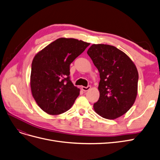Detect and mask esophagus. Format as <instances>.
Returning <instances> with one entry per match:
<instances>
[{"label":"esophagus","instance_id":"obj_1","mask_svg":"<svg viewBox=\"0 0 160 160\" xmlns=\"http://www.w3.org/2000/svg\"><path fill=\"white\" fill-rule=\"evenodd\" d=\"M90 88H91V86H88V87H81V89L83 91H85V92H87V91H89L90 90Z\"/></svg>","mask_w":160,"mask_h":160}]
</instances>
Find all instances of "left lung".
I'll use <instances>...</instances> for the list:
<instances>
[{"label": "left lung", "mask_w": 160, "mask_h": 160, "mask_svg": "<svg viewBox=\"0 0 160 160\" xmlns=\"http://www.w3.org/2000/svg\"><path fill=\"white\" fill-rule=\"evenodd\" d=\"M100 73V97L95 112L108 119L123 116L134 104L138 73L135 63L123 51L112 45L93 44L87 50Z\"/></svg>", "instance_id": "8db88e82"}]
</instances>
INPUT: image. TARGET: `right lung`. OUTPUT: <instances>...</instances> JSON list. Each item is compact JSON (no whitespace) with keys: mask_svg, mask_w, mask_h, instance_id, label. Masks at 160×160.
Returning <instances> with one entry per match:
<instances>
[{"mask_svg":"<svg viewBox=\"0 0 160 160\" xmlns=\"http://www.w3.org/2000/svg\"><path fill=\"white\" fill-rule=\"evenodd\" d=\"M89 44L73 38H59L35 56L31 64V91L44 112L60 115L74 104L80 89L69 79V65Z\"/></svg>","mask_w":160,"mask_h":160,"instance_id":"1","label":"right lung"}]
</instances>
